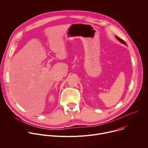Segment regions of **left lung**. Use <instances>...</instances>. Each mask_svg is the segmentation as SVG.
<instances>
[{
  "label": "left lung",
  "mask_w": 148,
  "mask_h": 148,
  "mask_svg": "<svg viewBox=\"0 0 148 148\" xmlns=\"http://www.w3.org/2000/svg\"><path fill=\"white\" fill-rule=\"evenodd\" d=\"M116 38L119 40H120L121 42H122V43H123L124 44H125V45H127V43H125V42L124 40H123V39H121V38H120L119 36H116Z\"/></svg>",
  "instance_id": "1"
}]
</instances>
